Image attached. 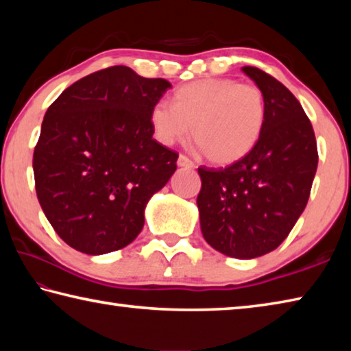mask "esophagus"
I'll use <instances>...</instances> for the list:
<instances>
[{"instance_id":"1","label":"esophagus","mask_w":351,"mask_h":351,"mask_svg":"<svg viewBox=\"0 0 351 351\" xmlns=\"http://www.w3.org/2000/svg\"><path fill=\"white\" fill-rule=\"evenodd\" d=\"M178 167H184V169H195V164L190 161L187 156H184V154H180V158H178Z\"/></svg>"}]
</instances>
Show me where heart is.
<instances>
[{"mask_svg": "<svg viewBox=\"0 0 351 351\" xmlns=\"http://www.w3.org/2000/svg\"><path fill=\"white\" fill-rule=\"evenodd\" d=\"M265 97L260 88L232 79H204L175 93L173 105L158 102L150 122L165 145L192 136L213 164H232L252 150L263 133Z\"/></svg>", "mask_w": 351, "mask_h": 351, "instance_id": "1", "label": "heart"}]
</instances>
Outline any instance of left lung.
Returning a JSON list of instances; mask_svg holds the SVG:
<instances>
[{"mask_svg":"<svg viewBox=\"0 0 351 351\" xmlns=\"http://www.w3.org/2000/svg\"><path fill=\"white\" fill-rule=\"evenodd\" d=\"M241 71L263 93V133L229 167L198 169L197 204L204 240L228 257L247 260L280 246L302 215L317 170V144L287 86L258 68Z\"/></svg>","mask_w":351,"mask_h":351,"instance_id":"obj_1","label":"left lung"}]
</instances>
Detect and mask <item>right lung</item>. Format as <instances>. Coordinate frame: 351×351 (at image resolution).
I'll return each mask as SVG.
<instances>
[{"label":"right lung","instance_id":"add662e5","mask_svg":"<svg viewBox=\"0 0 351 351\" xmlns=\"http://www.w3.org/2000/svg\"><path fill=\"white\" fill-rule=\"evenodd\" d=\"M171 88L128 66L83 77L47 108L34 150L38 203L58 237L88 255L130 245L145 207L176 170L150 112Z\"/></svg>","mask_w":351,"mask_h":351}]
</instances>
